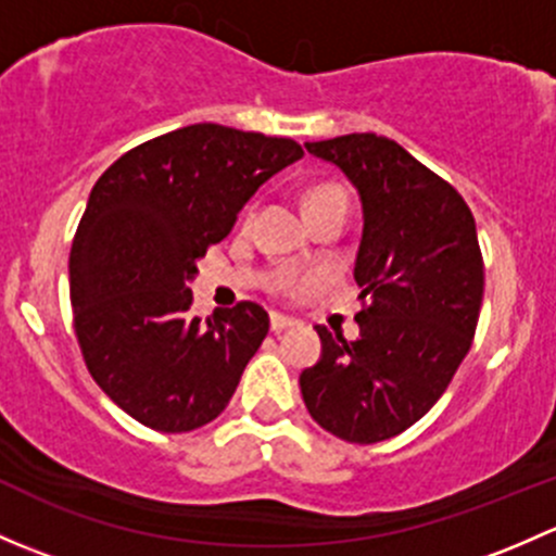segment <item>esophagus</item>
Returning <instances> with one entry per match:
<instances>
[{"mask_svg": "<svg viewBox=\"0 0 556 556\" xmlns=\"http://www.w3.org/2000/svg\"><path fill=\"white\" fill-rule=\"evenodd\" d=\"M293 319L290 317H282V314H271V330L274 333H282V330H288V328H293Z\"/></svg>", "mask_w": 556, "mask_h": 556, "instance_id": "1", "label": "esophagus"}]
</instances>
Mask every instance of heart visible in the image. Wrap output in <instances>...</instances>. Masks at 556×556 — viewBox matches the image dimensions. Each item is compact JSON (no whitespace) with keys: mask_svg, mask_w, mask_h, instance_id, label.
I'll return each instance as SVG.
<instances>
[{"mask_svg":"<svg viewBox=\"0 0 556 556\" xmlns=\"http://www.w3.org/2000/svg\"><path fill=\"white\" fill-rule=\"evenodd\" d=\"M328 201H346L344 193H341L339 188H333V185H319V188H314L309 195H306V206H319V204H328Z\"/></svg>","mask_w":556,"mask_h":556,"instance_id":"obj_1","label":"heart"}]
</instances>
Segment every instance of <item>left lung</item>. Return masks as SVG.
Returning a JSON list of instances; mask_svg holds the SVG:
<instances>
[{"mask_svg":"<svg viewBox=\"0 0 556 556\" xmlns=\"http://www.w3.org/2000/svg\"><path fill=\"white\" fill-rule=\"evenodd\" d=\"M339 166L363 206L355 257L361 336L317 328L323 352L301 371L312 419L350 444L412 428L468 355L484 295L476 220L450 182L377 134L306 142Z\"/></svg>","mask_w":556,"mask_h":556,"instance_id":"obj_1","label":"left lung"}]
</instances>
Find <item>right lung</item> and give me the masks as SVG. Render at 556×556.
Returning <instances> with one entry per match:
<instances>
[{"instance_id": "add662e5", "label": "right lung", "mask_w": 556, "mask_h": 556, "mask_svg": "<svg viewBox=\"0 0 556 556\" xmlns=\"http://www.w3.org/2000/svg\"><path fill=\"white\" fill-rule=\"evenodd\" d=\"M299 159L293 139L193 123L128 150L93 185L70 252L75 333L93 382L144 428L188 433L231 401L268 314L244 301L193 317L195 263Z\"/></svg>"}]
</instances>
